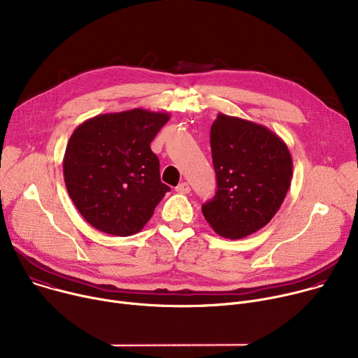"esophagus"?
Listing matches in <instances>:
<instances>
[{"mask_svg": "<svg viewBox=\"0 0 358 358\" xmlns=\"http://www.w3.org/2000/svg\"><path fill=\"white\" fill-rule=\"evenodd\" d=\"M176 191H177V192H181V194H187V192L191 191V187L188 185V182H181V184H178V185L176 187Z\"/></svg>", "mask_w": 358, "mask_h": 358, "instance_id": "34e87169", "label": "esophagus"}]
</instances>
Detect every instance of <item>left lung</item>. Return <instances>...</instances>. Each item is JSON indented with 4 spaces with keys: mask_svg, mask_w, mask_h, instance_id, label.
Segmentation results:
<instances>
[{
    "mask_svg": "<svg viewBox=\"0 0 358 358\" xmlns=\"http://www.w3.org/2000/svg\"><path fill=\"white\" fill-rule=\"evenodd\" d=\"M210 144L217 192L203 214L218 236L244 238L280 210L292 177L291 154L267 127L225 114L213 122Z\"/></svg>",
    "mask_w": 358,
    "mask_h": 358,
    "instance_id": "1",
    "label": "left lung"
}]
</instances>
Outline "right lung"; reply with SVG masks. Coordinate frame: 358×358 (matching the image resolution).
<instances>
[{
    "label": "right lung",
    "instance_id": "obj_1",
    "mask_svg": "<svg viewBox=\"0 0 358 358\" xmlns=\"http://www.w3.org/2000/svg\"><path fill=\"white\" fill-rule=\"evenodd\" d=\"M169 120L167 113L134 108L95 115L74 129L62 159L64 181L94 229L137 234L170 191L150 147Z\"/></svg>",
    "mask_w": 358,
    "mask_h": 358
}]
</instances>
